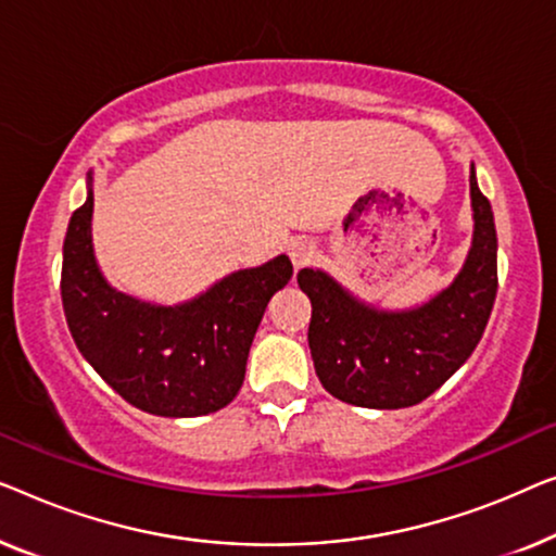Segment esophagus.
Returning <instances> with one entry per match:
<instances>
[{
  "mask_svg": "<svg viewBox=\"0 0 556 556\" xmlns=\"http://www.w3.org/2000/svg\"><path fill=\"white\" fill-rule=\"evenodd\" d=\"M287 254H289V260H292L294 267L300 269V267H304V264H309L312 256H315V241L304 239V237L289 241Z\"/></svg>",
  "mask_w": 556,
  "mask_h": 556,
  "instance_id": "1",
  "label": "esophagus"
}]
</instances>
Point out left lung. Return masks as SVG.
<instances>
[{
    "mask_svg": "<svg viewBox=\"0 0 556 556\" xmlns=\"http://www.w3.org/2000/svg\"><path fill=\"white\" fill-rule=\"evenodd\" d=\"M473 239L464 267L443 292L413 309L359 302L323 269L296 285L312 302L309 350L330 395L359 408H408L435 393L479 345L496 300L494 211L471 163Z\"/></svg>",
    "mask_w": 556,
    "mask_h": 556,
    "instance_id": "obj_1",
    "label": "left lung"
}]
</instances>
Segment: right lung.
<instances>
[{"label":"right lung","instance_id":"1","mask_svg":"<svg viewBox=\"0 0 556 556\" xmlns=\"http://www.w3.org/2000/svg\"><path fill=\"white\" fill-rule=\"evenodd\" d=\"M92 176L88 199L70 218L62 247V307L83 357L136 408L197 418L237 397L264 309L292 279L279 254L239 269L176 307L140 302L108 285L92 252Z\"/></svg>","mask_w":556,"mask_h":556}]
</instances>
